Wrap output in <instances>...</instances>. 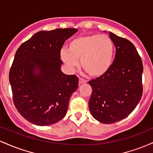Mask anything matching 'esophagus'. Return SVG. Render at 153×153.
<instances>
[{"instance_id":"34e87169","label":"esophagus","mask_w":153,"mask_h":153,"mask_svg":"<svg viewBox=\"0 0 153 153\" xmlns=\"http://www.w3.org/2000/svg\"><path fill=\"white\" fill-rule=\"evenodd\" d=\"M85 82H86V80H85L84 79H82V78L79 79V84H80V85L82 83H85Z\"/></svg>"}]
</instances>
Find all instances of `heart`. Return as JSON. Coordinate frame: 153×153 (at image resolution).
Instances as JSON below:
<instances>
[{
    "label": "heart",
    "instance_id": "obj_1",
    "mask_svg": "<svg viewBox=\"0 0 153 153\" xmlns=\"http://www.w3.org/2000/svg\"><path fill=\"white\" fill-rule=\"evenodd\" d=\"M114 45L109 36L91 34L78 36L67 45L60 53L61 59L70 70L80 65L91 77L100 78L108 73L114 59Z\"/></svg>",
    "mask_w": 153,
    "mask_h": 153
}]
</instances>
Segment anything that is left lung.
<instances>
[{
	"mask_svg": "<svg viewBox=\"0 0 153 153\" xmlns=\"http://www.w3.org/2000/svg\"><path fill=\"white\" fill-rule=\"evenodd\" d=\"M108 34L116 47L113 65L106 75L89 81L93 89L89 109L93 117L103 124L126 118L143 95V65L136 48L129 40L110 31Z\"/></svg>",
	"mask_w": 153,
	"mask_h": 153,
	"instance_id": "obj_1",
	"label": "left lung"
}]
</instances>
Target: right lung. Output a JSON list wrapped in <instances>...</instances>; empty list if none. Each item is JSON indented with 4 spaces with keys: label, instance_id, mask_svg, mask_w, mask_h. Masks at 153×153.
I'll return each instance as SVG.
<instances>
[{
    "label": "right lung",
    "instance_id": "obj_1",
    "mask_svg": "<svg viewBox=\"0 0 153 153\" xmlns=\"http://www.w3.org/2000/svg\"><path fill=\"white\" fill-rule=\"evenodd\" d=\"M76 29L40 31L19 47L9 73L16 108L24 119L47 126L63 119L78 87L75 75L61 71L60 50Z\"/></svg>",
    "mask_w": 153,
    "mask_h": 153
}]
</instances>
